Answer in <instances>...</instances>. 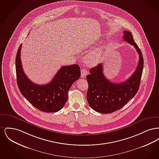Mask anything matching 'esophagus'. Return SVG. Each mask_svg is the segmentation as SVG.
Listing matches in <instances>:
<instances>
[{"mask_svg": "<svg viewBox=\"0 0 159 159\" xmlns=\"http://www.w3.org/2000/svg\"><path fill=\"white\" fill-rule=\"evenodd\" d=\"M88 75V71L86 70H85L84 68H82L81 70V77H84Z\"/></svg>", "mask_w": 159, "mask_h": 159, "instance_id": "34e87169", "label": "esophagus"}]
</instances>
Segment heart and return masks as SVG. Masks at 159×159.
<instances>
[{"instance_id": "1", "label": "heart", "mask_w": 159, "mask_h": 159, "mask_svg": "<svg viewBox=\"0 0 159 159\" xmlns=\"http://www.w3.org/2000/svg\"><path fill=\"white\" fill-rule=\"evenodd\" d=\"M102 52V48L101 47L97 48L93 51H91L85 57L86 63L90 66H94L97 65L100 59Z\"/></svg>"}]
</instances>
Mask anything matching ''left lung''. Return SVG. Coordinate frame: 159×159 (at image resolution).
Wrapping results in <instances>:
<instances>
[{"instance_id":"obj_1","label":"left lung","mask_w":159,"mask_h":159,"mask_svg":"<svg viewBox=\"0 0 159 159\" xmlns=\"http://www.w3.org/2000/svg\"><path fill=\"white\" fill-rule=\"evenodd\" d=\"M123 40L134 46L139 59L135 72L121 83H113L103 73L102 63L91 68L86 77L88 83L87 100L89 105L100 113H111L121 108L134 98L139 90L144 67V59L140 49L129 31H123Z\"/></svg>"}]
</instances>
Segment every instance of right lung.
<instances>
[{
  "instance_id": "1",
  "label": "right lung",
  "mask_w": 159,
  "mask_h": 159,
  "mask_svg": "<svg viewBox=\"0 0 159 159\" xmlns=\"http://www.w3.org/2000/svg\"><path fill=\"white\" fill-rule=\"evenodd\" d=\"M21 46L15 59L18 87L23 96L39 110L46 113L60 111L68 99V91L80 77V68L77 64L62 66L53 79L46 84L33 83L25 75L21 60Z\"/></svg>"
}]
</instances>
